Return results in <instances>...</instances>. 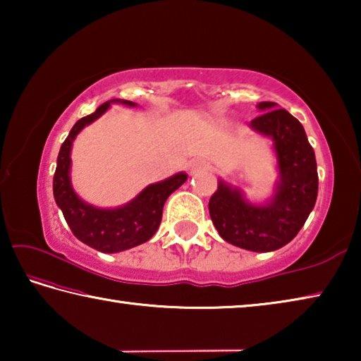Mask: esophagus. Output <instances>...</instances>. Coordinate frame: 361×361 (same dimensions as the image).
I'll return each mask as SVG.
<instances>
[{"instance_id":"1","label":"esophagus","mask_w":361,"mask_h":361,"mask_svg":"<svg viewBox=\"0 0 361 361\" xmlns=\"http://www.w3.org/2000/svg\"><path fill=\"white\" fill-rule=\"evenodd\" d=\"M205 167H207V164L197 162V164H194V166H192V172H197V170H202V169H205Z\"/></svg>"}]
</instances>
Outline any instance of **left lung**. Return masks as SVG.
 Wrapping results in <instances>:
<instances>
[{"label": "left lung", "instance_id": "8db88e82", "mask_svg": "<svg viewBox=\"0 0 361 361\" xmlns=\"http://www.w3.org/2000/svg\"><path fill=\"white\" fill-rule=\"evenodd\" d=\"M258 108L264 113L250 122V127L272 138L279 167L276 192L266 204L255 205L239 188L219 180L209 212L226 242L262 253L295 239L315 205L319 173L314 148L301 122L274 102H261Z\"/></svg>", "mask_w": 361, "mask_h": 361}]
</instances>
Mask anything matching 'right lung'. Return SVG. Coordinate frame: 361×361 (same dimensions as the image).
I'll list each match as a JSON object with an SVG mask.
<instances>
[{
  "label": "right lung",
  "mask_w": 361,
  "mask_h": 361,
  "mask_svg": "<svg viewBox=\"0 0 361 361\" xmlns=\"http://www.w3.org/2000/svg\"><path fill=\"white\" fill-rule=\"evenodd\" d=\"M111 103L135 106L129 100H109L95 109V113L79 119L60 148L57 169L54 173V199L62 210L66 224L76 239L102 253L124 252L148 242L161 224L162 209L169 195L188 180L186 173H176L170 178L146 186L135 199L116 209H97L79 197L71 186V146L79 132L90 122L99 119Z\"/></svg>",
  "instance_id": "add662e5"
}]
</instances>
